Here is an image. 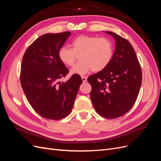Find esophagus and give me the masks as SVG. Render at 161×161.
<instances>
[{
	"mask_svg": "<svg viewBox=\"0 0 161 161\" xmlns=\"http://www.w3.org/2000/svg\"><path fill=\"white\" fill-rule=\"evenodd\" d=\"M81 78H82V81H83L84 82H86V80H87V78H86V76H81Z\"/></svg>",
	"mask_w": 161,
	"mask_h": 161,
	"instance_id": "esophagus-1",
	"label": "esophagus"
}]
</instances>
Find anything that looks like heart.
Masks as SVG:
<instances>
[{
	"instance_id": "1",
	"label": "heart",
	"mask_w": 161,
	"mask_h": 161,
	"mask_svg": "<svg viewBox=\"0 0 161 161\" xmlns=\"http://www.w3.org/2000/svg\"><path fill=\"white\" fill-rule=\"evenodd\" d=\"M114 55V47L108 38L91 36H80L71 42V48L61 47L58 57L64 64L74 65L78 56L80 61L72 68L71 74L85 75L92 70L99 72L111 62Z\"/></svg>"
}]
</instances>
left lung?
<instances>
[{"mask_svg":"<svg viewBox=\"0 0 161 161\" xmlns=\"http://www.w3.org/2000/svg\"><path fill=\"white\" fill-rule=\"evenodd\" d=\"M115 49L109 64L89 76L91 99L95 111L108 119L119 118L134 105L142 84V70L131 43L114 32Z\"/></svg>","mask_w":161,"mask_h":161,"instance_id":"1","label":"left lung"}]
</instances>
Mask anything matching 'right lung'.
Listing matches in <instances>:
<instances>
[{"mask_svg": "<svg viewBox=\"0 0 161 161\" xmlns=\"http://www.w3.org/2000/svg\"><path fill=\"white\" fill-rule=\"evenodd\" d=\"M70 35V31L46 33L28 47L23 57L22 89L33 109L46 119L58 120L70 114L82 82L76 74L66 82H58L69 73L58 50Z\"/></svg>", "mask_w": 161, "mask_h": 161, "instance_id": "right-lung-1", "label": "right lung"}]
</instances>
